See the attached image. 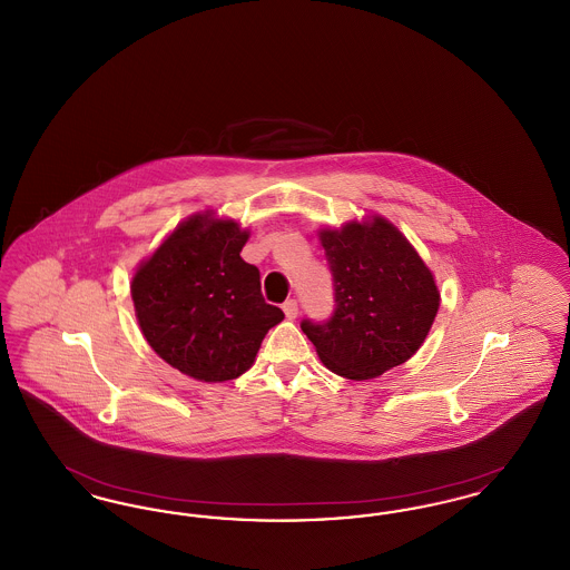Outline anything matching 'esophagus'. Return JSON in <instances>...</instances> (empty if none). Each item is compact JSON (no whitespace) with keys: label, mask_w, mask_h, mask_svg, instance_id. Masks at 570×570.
Wrapping results in <instances>:
<instances>
[{"label":"esophagus","mask_w":570,"mask_h":570,"mask_svg":"<svg viewBox=\"0 0 570 570\" xmlns=\"http://www.w3.org/2000/svg\"><path fill=\"white\" fill-rule=\"evenodd\" d=\"M282 309H284V314H286L288 321H295V318H297L298 305L295 298H288V301L282 305Z\"/></svg>","instance_id":"obj_1"}]
</instances>
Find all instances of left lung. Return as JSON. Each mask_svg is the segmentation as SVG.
Masks as SVG:
<instances>
[{"instance_id": "8db88e82", "label": "left lung", "mask_w": 570, "mask_h": 570, "mask_svg": "<svg viewBox=\"0 0 570 570\" xmlns=\"http://www.w3.org/2000/svg\"><path fill=\"white\" fill-rule=\"evenodd\" d=\"M333 273L335 312L323 325L303 321L326 370L348 380L379 379L416 353L440 307L434 273L386 217L321 228Z\"/></svg>"}]
</instances>
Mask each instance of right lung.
Here are the masks:
<instances>
[{"instance_id": "obj_1", "label": "right lung", "mask_w": 570, "mask_h": 570, "mask_svg": "<svg viewBox=\"0 0 570 570\" xmlns=\"http://www.w3.org/2000/svg\"><path fill=\"white\" fill-rule=\"evenodd\" d=\"M249 230L216 212H196L136 267L138 326L170 367L200 382L245 374L284 312L265 303L261 273L245 263Z\"/></svg>"}]
</instances>
